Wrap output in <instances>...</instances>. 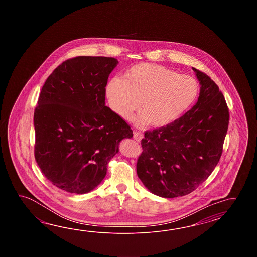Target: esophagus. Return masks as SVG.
<instances>
[{
	"label": "esophagus",
	"mask_w": 257,
	"mask_h": 257,
	"mask_svg": "<svg viewBox=\"0 0 257 257\" xmlns=\"http://www.w3.org/2000/svg\"><path fill=\"white\" fill-rule=\"evenodd\" d=\"M133 138H134V140H136L137 142H141L143 136H142V134H141L140 132H136V131H135V132L133 133Z\"/></svg>",
	"instance_id": "obj_1"
}]
</instances>
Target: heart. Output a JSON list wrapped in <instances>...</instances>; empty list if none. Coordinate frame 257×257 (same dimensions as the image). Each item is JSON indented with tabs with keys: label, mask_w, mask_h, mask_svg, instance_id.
Listing matches in <instances>:
<instances>
[{
	"label": "heart",
	"mask_w": 257,
	"mask_h": 257,
	"mask_svg": "<svg viewBox=\"0 0 257 257\" xmlns=\"http://www.w3.org/2000/svg\"><path fill=\"white\" fill-rule=\"evenodd\" d=\"M198 93L199 84L193 77L153 63L132 66L123 79L115 77L105 85L110 108L122 119H128L140 102L138 126L169 125L194 104Z\"/></svg>",
	"instance_id": "b5f03b06"
}]
</instances>
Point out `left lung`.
<instances>
[{"instance_id": "8db88e82", "label": "left lung", "mask_w": 257, "mask_h": 257, "mask_svg": "<svg viewBox=\"0 0 257 257\" xmlns=\"http://www.w3.org/2000/svg\"><path fill=\"white\" fill-rule=\"evenodd\" d=\"M200 84L191 109L166 126L146 131L137 175L149 191L165 198L183 197L208 178L222 153L229 115L218 85L195 68Z\"/></svg>"}]
</instances>
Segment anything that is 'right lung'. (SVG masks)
I'll list each match as a JSON object with an SVG mask.
<instances>
[{"instance_id": "obj_1", "label": "right lung", "mask_w": 257, "mask_h": 257, "mask_svg": "<svg viewBox=\"0 0 257 257\" xmlns=\"http://www.w3.org/2000/svg\"><path fill=\"white\" fill-rule=\"evenodd\" d=\"M117 64L114 58L76 57L62 62L44 83L34 113L35 158L61 190H93L121 141L133 136L131 126L105 106V85Z\"/></svg>"}]
</instances>
